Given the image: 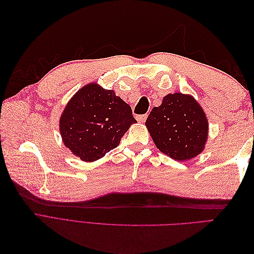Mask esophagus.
Segmentation results:
<instances>
[{
  "label": "esophagus",
  "mask_w": 254,
  "mask_h": 254,
  "mask_svg": "<svg viewBox=\"0 0 254 254\" xmlns=\"http://www.w3.org/2000/svg\"><path fill=\"white\" fill-rule=\"evenodd\" d=\"M146 118H147V115H146V114L136 115V120H137V122H140V123H144L146 121Z\"/></svg>",
  "instance_id": "1"
}]
</instances>
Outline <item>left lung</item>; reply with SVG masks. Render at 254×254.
<instances>
[{"label":"left lung","mask_w":254,"mask_h":254,"mask_svg":"<svg viewBox=\"0 0 254 254\" xmlns=\"http://www.w3.org/2000/svg\"><path fill=\"white\" fill-rule=\"evenodd\" d=\"M145 125L157 148L176 161H188L203 151L209 135V122L196 99L174 93L153 107Z\"/></svg>","instance_id":"8db88e82"}]
</instances>
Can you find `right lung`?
<instances>
[{
  "mask_svg": "<svg viewBox=\"0 0 254 254\" xmlns=\"http://www.w3.org/2000/svg\"><path fill=\"white\" fill-rule=\"evenodd\" d=\"M134 120L131 107L113 90L95 82L79 89L68 101L59 120L65 147L84 162H93L118 147Z\"/></svg>",
  "mask_w": 254,
  "mask_h": 254,
  "instance_id": "add662e5",
  "label": "right lung"
}]
</instances>
